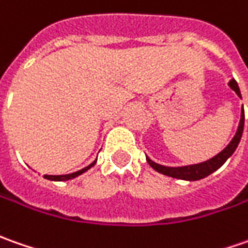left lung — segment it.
<instances>
[{
    "instance_id": "obj_1",
    "label": "left lung",
    "mask_w": 248,
    "mask_h": 248,
    "mask_svg": "<svg viewBox=\"0 0 248 248\" xmlns=\"http://www.w3.org/2000/svg\"><path fill=\"white\" fill-rule=\"evenodd\" d=\"M229 86L231 89L235 90V93L242 98L240 94V89H239V85L235 79L229 82ZM243 127H244V109H242V115H240V122H239V127H237V132H236L235 137L232 139V141L226 145L224 150L221 151L219 154H217L214 158L209 159L206 162H202V163H196V165H189V166H181V167H169L163 166V165H159L155 163L154 160H151L147 156V162L154 170H156L158 173L162 174L169 175V177H173V178H178V180H186V181H198L202 180L204 177H207L211 173H214L216 170H218L219 167L225 163L228 158L232 156V154L235 152L240 139H242V134H243Z\"/></svg>"
}]
</instances>
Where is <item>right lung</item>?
Listing matches in <instances>:
<instances>
[{"mask_svg": "<svg viewBox=\"0 0 248 248\" xmlns=\"http://www.w3.org/2000/svg\"><path fill=\"white\" fill-rule=\"evenodd\" d=\"M96 162H97V159L93 162V163H90L89 166H86L85 169H82V170H78V171H75V173H71V174H62V175H45V178L46 180H50V181H68V180H73L75 177H78V175H81L82 173H85V171H88L90 167H93L96 165Z\"/></svg>", "mask_w": 248, "mask_h": 248, "instance_id": "obj_1", "label": "right lung"}]
</instances>
